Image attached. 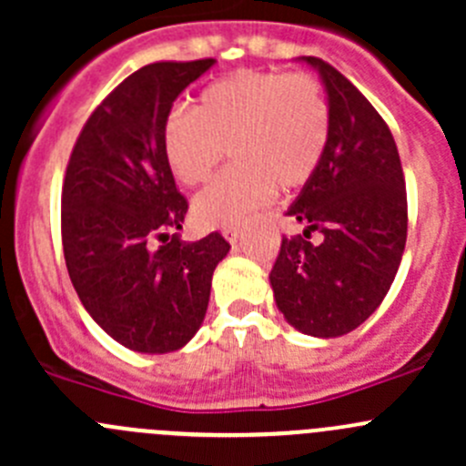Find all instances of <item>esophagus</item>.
<instances>
[{"label":"esophagus","instance_id":"34e87169","mask_svg":"<svg viewBox=\"0 0 466 466\" xmlns=\"http://www.w3.org/2000/svg\"><path fill=\"white\" fill-rule=\"evenodd\" d=\"M223 237H225V241L228 243H238V238H241V232H238L237 228H228V229H223Z\"/></svg>","mask_w":466,"mask_h":466}]
</instances>
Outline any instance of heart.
I'll return each mask as SVG.
<instances>
[{
  "instance_id": "obj_1",
  "label": "heart",
  "mask_w": 466,
  "mask_h": 466,
  "mask_svg": "<svg viewBox=\"0 0 466 466\" xmlns=\"http://www.w3.org/2000/svg\"><path fill=\"white\" fill-rule=\"evenodd\" d=\"M331 112L320 83L307 74L241 69L209 83L194 112L164 119L162 150L173 176L205 185L228 148L237 157L194 205L203 228H241L266 207L277 185L295 189L322 162Z\"/></svg>"
}]
</instances>
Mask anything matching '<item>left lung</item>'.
I'll list each match as a JSON object with an SVG mask.
<instances>
[{
	"label": "left lung",
	"instance_id": "left-lung-1",
	"mask_svg": "<svg viewBox=\"0 0 466 466\" xmlns=\"http://www.w3.org/2000/svg\"><path fill=\"white\" fill-rule=\"evenodd\" d=\"M320 76L331 112L322 162L286 214L322 234L320 246L284 238L270 270L286 322L313 338L360 327L392 286L408 232L406 182L392 133L338 69L302 56Z\"/></svg>",
	"mask_w": 466,
	"mask_h": 466
}]
</instances>
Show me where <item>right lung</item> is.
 <instances>
[{
	"instance_id": "add662e5",
	"label": "right lung",
	"mask_w": 466,
	"mask_h": 466,
	"mask_svg": "<svg viewBox=\"0 0 466 466\" xmlns=\"http://www.w3.org/2000/svg\"><path fill=\"white\" fill-rule=\"evenodd\" d=\"M214 58L153 63L130 74L87 119L63 185L69 279L94 322L139 354L177 351L198 333L211 275L228 257L218 232L182 243L187 200L164 159L173 101ZM155 238H167L162 247Z\"/></svg>"
}]
</instances>
